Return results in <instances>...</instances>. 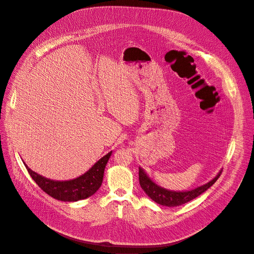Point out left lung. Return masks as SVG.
<instances>
[{"mask_svg":"<svg viewBox=\"0 0 254 254\" xmlns=\"http://www.w3.org/2000/svg\"><path fill=\"white\" fill-rule=\"evenodd\" d=\"M222 171L223 170H221L219 174L210 182H207L203 184V186L189 191H171L163 188H160L148 177V175L145 173V171L142 168H139V180H140V186L143 189V190L154 201L166 206H177V205H181L183 203L190 201L191 199L197 197L202 192H204L207 189H210L217 181V179L221 176Z\"/></svg>","mask_w":254,"mask_h":254,"instance_id":"1","label":"left lung"}]
</instances>
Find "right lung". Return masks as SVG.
<instances>
[{
  "label": "right lung",
  "instance_id": "add662e5",
  "mask_svg": "<svg viewBox=\"0 0 254 254\" xmlns=\"http://www.w3.org/2000/svg\"><path fill=\"white\" fill-rule=\"evenodd\" d=\"M112 152L102 157L82 176L67 181H55L32 171L24 163L28 173L37 186L52 197L63 201H77L93 195L101 187L104 169Z\"/></svg>",
  "mask_w": 254,
  "mask_h": 254
}]
</instances>
